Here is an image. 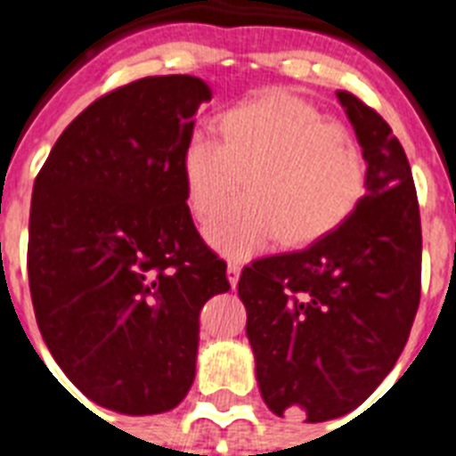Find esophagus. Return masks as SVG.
<instances>
[{
	"label": "esophagus",
	"instance_id": "esophagus-1",
	"mask_svg": "<svg viewBox=\"0 0 456 456\" xmlns=\"http://www.w3.org/2000/svg\"><path fill=\"white\" fill-rule=\"evenodd\" d=\"M239 277H241V265L239 263H229L227 265V279H229V284L234 286L239 284Z\"/></svg>",
	"mask_w": 456,
	"mask_h": 456
}]
</instances>
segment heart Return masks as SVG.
Masks as SVG:
<instances>
[{
    "instance_id": "1",
    "label": "heart",
    "mask_w": 456,
    "mask_h": 456,
    "mask_svg": "<svg viewBox=\"0 0 456 456\" xmlns=\"http://www.w3.org/2000/svg\"><path fill=\"white\" fill-rule=\"evenodd\" d=\"M220 139L193 132L182 151L189 210L210 220L215 248L248 257L272 241L305 246L346 222L367 186V160L343 123L286 89L234 103L217 116Z\"/></svg>"
}]
</instances>
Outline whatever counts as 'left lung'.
<instances>
[{
	"label": "left lung",
	"instance_id": "1",
	"mask_svg": "<svg viewBox=\"0 0 456 456\" xmlns=\"http://www.w3.org/2000/svg\"><path fill=\"white\" fill-rule=\"evenodd\" d=\"M367 160V193L303 250L253 260L239 279L260 393L307 421L360 407L395 367L421 298V217L390 125L338 89Z\"/></svg>",
	"mask_w": 456,
	"mask_h": 456
}]
</instances>
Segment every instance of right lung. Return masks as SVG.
<instances>
[{
  "instance_id": "add662e5",
  "label": "right lung",
  "mask_w": 456,
  "mask_h": 456,
  "mask_svg": "<svg viewBox=\"0 0 456 456\" xmlns=\"http://www.w3.org/2000/svg\"><path fill=\"white\" fill-rule=\"evenodd\" d=\"M210 87L153 75L89 103L35 177L28 279L53 360L123 414L177 407L196 374L199 312L229 291L186 206L182 151Z\"/></svg>"
}]
</instances>
